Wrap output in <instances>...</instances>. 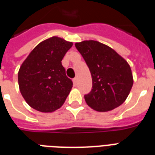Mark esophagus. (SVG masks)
<instances>
[{"instance_id":"obj_1","label":"esophagus","mask_w":155,"mask_h":155,"mask_svg":"<svg viewBox=\"0 0 155 155\" xmlns=\"http://www.w3.org/2000/svg\"><path fill=\"white\" fill-rule=\"evenodd\" d=\"M77 81H78L77 77H75L73 79V84H74V86H75V85L77 84Z\"/></svg>"}]
</instances>
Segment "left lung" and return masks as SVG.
I'll list each match as a JSON object with an SVG mask.
<instances>
[{
  "label": "left lung",
  "instance_id": "8db88e82",
  "mask_svg": "<svg viewBox=\"0 0 155 155\" xmlns=\"http://www.w3.org/2000/svg\"><path fill=\"white\" fill-rule=\"evenodd\" d=\"M75 46L92 75V89L84 96L87 105L98 112H108L122 104L134 84L127 61L111 47L94 40Z\"/></svg>",
  "mask_w": 155,
  "mask_h": 155
}]
</instances>
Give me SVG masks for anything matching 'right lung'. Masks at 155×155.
I'll return each instance as SVG.
<instances>
[{
  "mask_svg": "<svg viewBox=\"0 0 155 155\" xmlns=\"http://www.w3.org/2000/svg\"><path fill=\"white\" fill-rule=\"evenodd\" d=\"M72 45L54 36L38 44L22 63L18 71V85L31 108L51 113L64 104L73 84L66 75L61 61Z\"/></svg>",
  "mask_w": 155,
  "mask_h": 155,
  "instance_id": "add662e5",
  "label": "right lung"
}]
</instances>
